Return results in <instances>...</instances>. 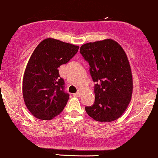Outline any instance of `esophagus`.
I'll use <instances>...</instances> for the list:
<instances>
[{
	"label": "esophagus",
	"mask_w": 158,
	"mask_h": 158,
	"mask_svg": "<svg viewBox=\"0 0 158 158\" xmlns=\"http://www.w3.org/2000/svg\"><path fill=\"white\" fill-rule=\"evenodd\" d=\"M81 90L78 89V90H77V92H76L75 94H74V96H75V97H80V95H81Z\"/></svg>",
	"instance_id": "34e87169"
}]
</instances>
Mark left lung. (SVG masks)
<instances>
[{
	"instance_id": "obj_1",
	"label": "left lung",
	"mask_w": 158,
	"mask_h": 158,
	"mask_svg": "<svg viewBox=\"0 0 158 158\" xmlns=\"http://www.w3.org/2000/svg\"><path fill=\"white\" fill-rule=\"evenodd\" d=\"M81 52L89 65L93 82L94 104L86 106L87 114L100 122H111L123 114L133 89L129 62L123 48L112 39L88 43Z\"/></svg>"
}]
</instances>
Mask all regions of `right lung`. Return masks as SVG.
Segmentation results:
<instances>
[{"label": "right lung", "mask_w": 158, "mask_h": 158, "mask_svg": "<svg viewBox=\"0 0 158 158\" xmlns=\"http://www.w3.org/2000/svg\"><path fill=\"white\" fill-rule=\"evenodd\" d=\"M79 46L53 38L44 40L28 62L23 81V96L27 109L35 118L51 120L62 112L69 94L59 75L62 64L77 54Z\"/></svg>", "instance_id": "right-lung-1"}]
</instances>
